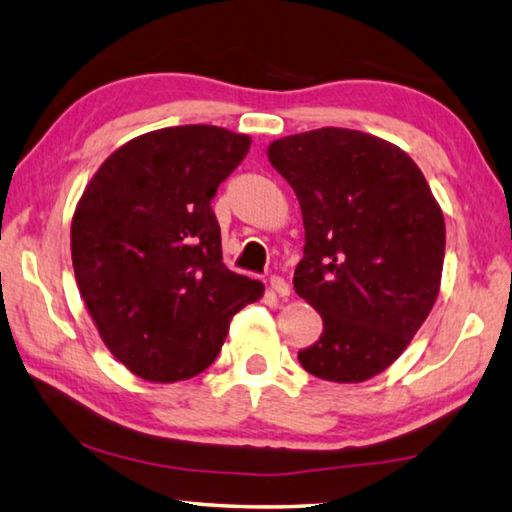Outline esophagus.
I'll return each instance as SVG.
<instances>
[{
    "label": "esophagus",
    "instance_id": "esophagus-1",
    "mask_svg": "<svg viewBox=\"0 0 512 512\" xmlns=\"http://www.w3.org/2000/svg\"><path fill=\"white\" fill-rule=\"evenodd\" d=\"M268 289H271L273 293H277V296H280V298H287L289 291H291L289 282L284 280V277H280V275H271V280H268Z\"/></svg>",
    "mask_w": 512,
    "mask_h": 512
}]
</instances>
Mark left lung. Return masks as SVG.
I'll use <instances>...</instances> for the list:
<instances>
[{"label": "left lung", "instance_id": "obj_1", "mask_svg": "<svg viewBox=\"0 0 512 512\" xmlns=\"http://www.w3.org/2000/svg\"><path fill=\"white\" fill-rule=\"evenodd\" d=\"M268 160L305 223L293 287L323 318L300 366L339 384L379 375L438 298L445 219L427 180L400 146L350 128L282 137Z\"/></svg>", "mask_w": 512, "mask_h": 512}]
</instances>
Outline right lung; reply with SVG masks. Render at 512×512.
Instances as JSON below:
<instances>
[{
	"mask_svg": "<svg viewBox=\"0 0 512 512\" xmlns=\"http://www.w3.org/2000/svg\"><path fill=\"white\" fill-rule=\"evenodd\" d=\"M250 149L219 126L135 137L94 173L72 219V264L103 343L137 377L171 384L216 359L262 282L223 264L212 198Z\"/></svg>",
	"mask_w": 512,
	"mask_h": 512,
	"instance_id": "right-lung-1",
	"label": "right lung"
}]
</instances>
